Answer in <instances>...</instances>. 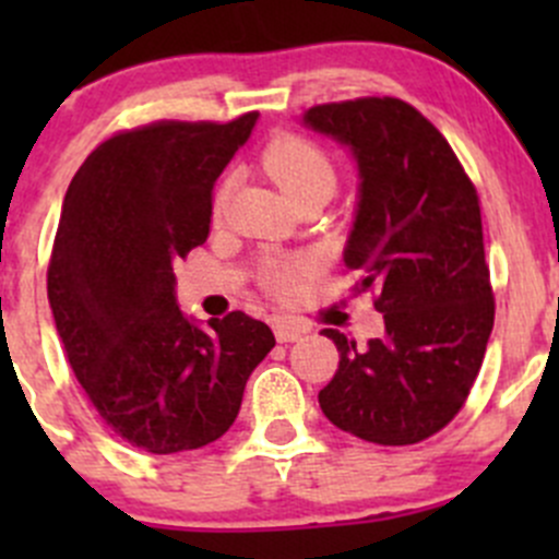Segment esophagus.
Returning <instances> with one entry per match:
<instances>
[{"instance_id": "obj_1", "label": "esophagus", "mask_w": 559, "mask_h": 559, "mask_svg": "<svg viewBox=\"0 0 559 559\" xmlns=\"http://www.w3.org/2000/svg\"><path fill=\"white\" fill-rule=\"evenodd\" d=\"M300 337H302L300 326L286 324V321H278V324H275V341L278 343H295L300 341Z\"/></svg>"}]
</instances>
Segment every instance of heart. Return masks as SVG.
I'll return each instance as SVG.
<instances>
[{"label":"heart","instance_id":"obj_1","mask_svg":"<svg viewBox=\"0 0 559 559\" xmlns=\"http://www.w3.org/2000/svg\"><path fill=\"white\" fill-rule=\"evenodd\" d=\"M262 167L292 202H326L337 186V170L332 156L302 134H278L275 140H270L267 148L262 151ZM227 189L229 186L224 180L213 191V213L216 216L224 211ZM308 270H311V264L302 257H270L259 267V284L273 297H289L295 295Z\"/></svg>","mask_w":559,"mask_h":559}]
</instances>
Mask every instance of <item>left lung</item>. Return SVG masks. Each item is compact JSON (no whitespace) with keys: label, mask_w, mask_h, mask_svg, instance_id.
Here are the masks:
<instances>
[{"label":"left lung","mask_w":559,"mask_h":559,"mask_svg":"<svg viewBox=\"0 0 559 559\" xmlns=\"http://www.w3.org/2000/svg\"><path fill=\"white\" fill-rule=\"evenodd\" d=\"M306 123L354 151L362 186L343 259L386 326L365 348L324 330L341 362L319 405L343 432L411 447L460 414L495 324L476 186L447 138L397 97L316 105Z\"/></svg>","instance_id":"1"}]
</instances>
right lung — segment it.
I'll use <instances>...</instances> for the list:
<instances>
[{"instance_id":"1","label":"right lung","mask_w":559,"mask_h":559,"mask_svg":"<svg viewBox=\"0 0 559 559\" xmlns=\"http://www.w3.org/2000/svg\"><path fill=\"white\" fill-rule=\"evenodd\" d=\"M257 110L227 123L154 121L103 140L67 189L48 264L64 354L99 419L151 454L200 449L240 411L275 346L233 311L200 330L175 302L173 262L211 233L213 183Z\"/></svg>"}]
</instances>
